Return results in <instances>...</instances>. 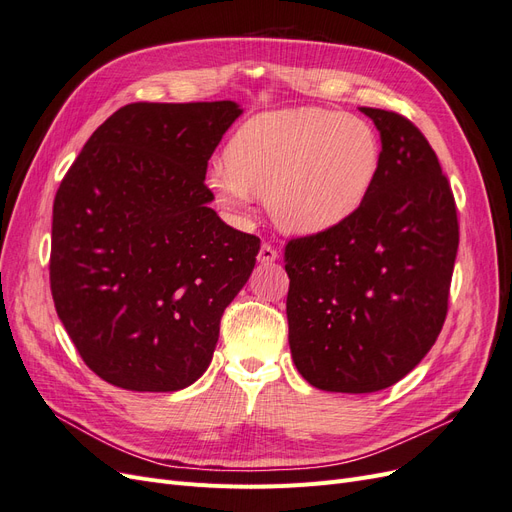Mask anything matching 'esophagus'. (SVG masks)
I'll use <instances>...</instances> for the list:
<instances>
[{
  "instance_id": "obj_1",
  "label": "esophagus",
  "mask_w": 512,
  "mask_h": 512,
  "mask_svg": "<svg viewBox=\"0 0 512 512\" xmlns=\"http://www.w3.org/2000/svg\"><path fill=\"white\" fill-rule=\"evenodd\" d=\"M277 260V250L269 243H262L260 245V252H258V262L260 265H271V262Z\"/></svg>"
}]
</instances>
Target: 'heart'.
Segmentation results:
<instances>
[{
  "mask_svg": "<svg viewBox=\"0 0 512 512\" xmlns=\"http://www.w3.org/2000/svg\"><path fill=\"white\" fill-rule=\"evenodd\" d=\"M380 162V138L365 119L327 108H284L245 121L207 181L230 215H247L258 196H267L277 226L316 235L361 209Z\"/></svg>",
  "mask_w": 512,
  "mask_h": 512,
  "instance_id": "heart-1",
  "label": "heart"
}]
</instances>
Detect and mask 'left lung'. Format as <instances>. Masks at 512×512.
Segmentation results:
<instances>
[{"instance_id": "8db88e82", "label": "left lung", "mask_w": 512, "mask_h": 512, "mask_svg": "<svg viewBox=\"0 0 512 512\" xmlns=\"http://www.w3.org/2000/svg\"><path fill=\"white\" fill-rule=\"evenodd\" d=\"M380 132L378 179L350 220L286 245L288 344L320 391L376 393L436 344L459 247L455 198L412 121L361 106Z\"/></svg>"}]
</instances>
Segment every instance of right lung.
Here are the masks:
<instances>
[{
  "instance_id": "1",
  "label": "right lung",
  "mask_w": 512,
  "mask_h": 512,
  "mask_svg": "<svg viewBox=\"0 0 512 512\" xmlns=\"http://www.w3.org/2000/svg\"><path fill=\"white\" fill-rule=\"evenodd\" d=\"M243 113L232 102L119 108L91 134L53 203L51 292L85 365L138 393L205 374L220 318L260 239L209 203L207 162Z\"/></svg>"
}]
</instances>
